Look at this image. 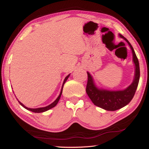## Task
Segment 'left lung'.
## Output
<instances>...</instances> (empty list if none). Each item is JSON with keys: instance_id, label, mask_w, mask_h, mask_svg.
Here are the masks:
<instances>
[{"instance_id": "8db88e82", "label": "left lung", "mask_w": 149, "mask_h": 149, "mask_svg": "<svg viewBox=\"0 0 149 149\" xmlns=\"http://www.w3.org/2000/svg\"><path fill=\"white\" fill-rule=\"evenodd\" d=\"M119 36L127 42L132 51L133 62L135 64V75L132 84L123 90L111 91L102 89L96 85L92 75L87 72V94L95 106L108 111L117 110L129 104L135 95L139 81V64L134 49L125 37L121 34H119Z\"/></svg>"}]
</instances>
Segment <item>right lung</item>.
<instances>
[{
    "instance_id": "1",
    "label": "right lung",
    "mask_w": 149,
    "mask_h": 149,
    "mask_svg": "<svg viewBox=\"0 0 149 149\" xmlns=\"http://www.w3.org/2000/svg\"><path fill=\"white\" fill-rule=\"evenodd\" d=\"M70 74L69 75H68L67 76L65 77V79H64V82H63V85H62V89H61V91H60V93L59 96L57 97V99H56V100H55L53 102L51 103V104H50L48 105V106H47V107H45L37 108H30L26 107V106H25L24 104H22V103L21 102L18 101L19 103V104H21L24 108H26V109L28 110H29V111H31V112H35V113H41V112H45V111H47V110H50V108L54 107L55 106H56V105L57 104V103L58 102L59 100H60V97H61V95H62V93L63 87H64V84L65 83V81H66L68 79V77H70Z\"/></svg>"
}]
</instances>
